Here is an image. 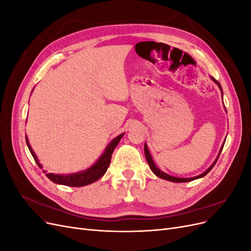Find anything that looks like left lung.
I'll return each instance as SVG.
<instances>
[{"label": "left lung", "mask_w": 251, "mask_h": 251, "mask_svg": "<svg viewBox=\"0 0 251 251\" xmlns=\"http://www.w3.org/2000/svg\"><path fill=\"white\" fill-rule=\"evenodd\" d=\"M210 79L214 81L215 83H217L218 85V87H219V89L221 90V92H222V98H223V91H222V87H221V85H220V82L218 81V80H216L214 77L212 76H210ZM225 111H226V109H225ZM224 143H225V141L223 142V144H222V147H221V149H220V151H219V154H218V156H217V158H216V160L212 162V164L209 166V168L205 171L204 173H202V174H200V175H198V176H196V177H192V178H179V177H175V176H171V175H169V174H166V173H164V172H162L160 169H158L157 166H156V164H155V162H154V160H153V158H151V153H150V151H149V149H148V146H147V143H144V155H146V158H147V161H148V163H149V166H150V169L151 170V172H153L157 177H159V178H161V179H164V180H168V181H171V182H189V181H193V180H196V179H199V178H202V177H204L205 175H206L212 168H214L215 166V164H216V162L218 161V159H219V156H220V154H221V151H222V149H223V147H224Z\"/></svg>", "instance_id": "1"}]
</instances>
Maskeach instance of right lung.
Returning a JSON list of instances; mask_svg holds the SVG:
<instances>
[{
  "label": "right lung",
  "instance_id": "add662e5",
  "mask_svg": "<svg viewBox=\"0 0 251 251\" xmlns=\"http://www.w3.org/2000/svg\"><path fill=\"white\" fill-rule=\"evenodd\" d=\"M125 133H121L118 135L117 137L114 138L108 146L104 149V151L100 155V157L97 159V161L90 166V168L77 172V173H72V174H54V173H48L46 174V176L56 184H62V185H67V186H73V187H79V186H86L89 185L93 182L97 181L100 177H102L103 175L107 172L110 162H111V157L114 151V149L117 147V144L119 143L120 139L123 138V136ZM26 142H27V147L31 153L32 157L34 158L35 162L37 165L40 166L41 169H43V165L40 163L39 159H37L35 153L33 151L31 146H30L29 140L26 136ZM44 173H47L46 171H43Z\"/></svg>",
  "mask_w": 251,
  "mask_h": 251
}]
</instances>
